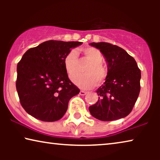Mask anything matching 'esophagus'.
Returning a JSON list of instances; mask_svg holds the SVG:
<instances>
[{"mask_svg":"<svg viewBox=\"0 0 160 160\" xmlns=\"http://www.w3.org/2000/svg\"><path fill=\"white\" fill-rule=\"evenodd\" d=\"M87 93V92H85V91H83V90H81V91H80V92H79V94H80L81 95H86Z\"/></svg>","mask_w":160,"mask_h":160,"instance_id":"1","label":"esophagus"}]
</instances>
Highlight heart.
<instances>
[{"label": "heart", "instance_id": "b5f03b06", "mask_svg": "<svg viewBox=\"0 0 160 160\" xmlns=\"http://www.w3.org/2000/svg\"><path fill=\"white\" fill-rule=\"evenodd\" d=\"M89 65L85 68L84 76H76L72 81L81 89H88L95 86L96 83L102 84L108 76V70L104 65L103 55L99 49L95 47H87L81 50ZM78 65V56L76 51L71 50L64 58V66L70 77L75 75Z\"/></svg>", "mask_w": 160, "mask_h": 160}]
</instances>
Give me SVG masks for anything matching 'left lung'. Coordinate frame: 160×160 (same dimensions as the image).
Segmentation results:
<instances>
[{
  "instance_id": "left-lung-1",
  "label": "left lung",
  "mask_w": 160,
  "mask_h": 160,
  "mask_svg": "<svg viewBox=\"0 0 160 160\" xmlns=\"http://www.w3.org/2000/svg\"><path fill=\"white\" fill-rule=\"evenodd\" d=\"M103 54L108 62V76L97 91L99 98L89 107L92 117L101 121H113L132 111L141 90V70L125 50L109 43H91Z\"/></svg>"
}]
</instances>
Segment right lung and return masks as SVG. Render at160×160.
Returning <instances> with one entry per match:
<instances>
[{"label":"right lung","instance_id":"add662e5","mask_svg":"<svg viewBox=\"0 0 160 160\" xmlns=\"http://www.w3.org/2000/svg\"><path fill=\"white\" fill-rule=\"evenodd\" d=\"M79 41L50 40L30 48L17 64L16 88L26 112L43 122H55L66 112L80 89L69 79L64 58Z\"/></svg>","mask_w":160,"mask_h":160}]
</instances>
